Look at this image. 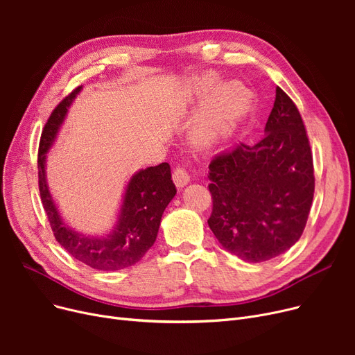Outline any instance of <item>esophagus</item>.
<instances>
[{
  "mask_svg": "<svg viewBox=\"0 0 355 355\" xmlns=\"http://www.w3.org/2000/svg\"><path fill=\"white\" fill-rule=\"evenodd\" d=\"M173 180L175 182V185L178 189H182L185 187L190 182V174L184 170V168L178 166L174 170V174H173Z\"/></svg>",
  "mask_w": 355,
  "mask_h": 355,
  "instance_id": "esophagus-1",
  "label": "esophagus"
}]
</instances>
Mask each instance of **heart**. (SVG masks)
<instances>
[{
	"instance_id": "b5f03b06",
	"label": "heart",
	"mask_w": 355,
	"mask_h": 355,
	"mask_svg": "<svg viewBox=\"0 0 355 355\" xmlns=\"http://www.w3.org/2000/svg\"><path fill=\"white\" fill-rule=\"evenodd\" d=\"M218 80L213 71L197 74L185 85V96L197 103L206 98ZM252 95L243 85L237 82L221 83L198 109L190 130L191 141L201 148H211L225 142L248 115Z\"/></svg>"
}]
</instances>
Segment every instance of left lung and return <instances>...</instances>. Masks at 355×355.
<instances>
[{
  "instance_id": "left-lung-1",
  "label": "left lung",
  "mask_w": 355,
  "mask_h": 355,
  "mask_svg": "<svg viewBox=\"0 0 355 355\" xmlns=\"http://www.w3.org/2000/svg\"><path fill=\"white\" fill-rule=\"evenodd\" d=\"M209 170L207 223L227 252L259 263L300 240L313 198V162L300 110L281 87L262 141L240 144Z\"/></svg>"
}]
</instances>
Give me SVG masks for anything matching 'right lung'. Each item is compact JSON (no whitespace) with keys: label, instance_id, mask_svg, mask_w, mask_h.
Returning <instances> with one entry per match:
<instances>
[{"label":"right lung","instance_id":"1","mask_svg":"<svg viewBox=\"0 0 355 355\" xmlns=\"http://www.w3.org/2000/svg\"><path fill=\"white\" fill-rule=\"evenodd\" d=\"M82 90L74 89L53 110L40 139L39 187L51 230L60 246L79 262L98 270H121L135 265L155 243L161 217L177 194L171 166L162 162L137 171L129 178L115 226L102 236H87L64 223L49 190L46 175L47 153L54 145L69 107Z\"/></svg>","mask_w":355,"mask_h":355}]
</instances>
